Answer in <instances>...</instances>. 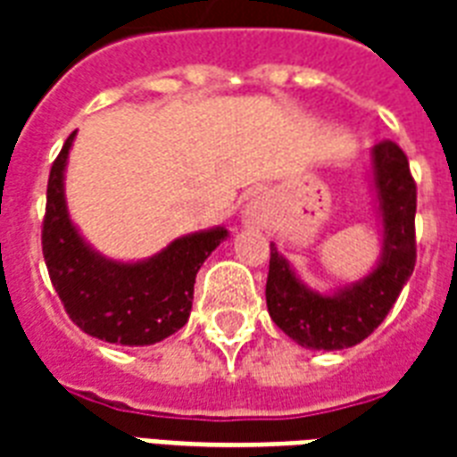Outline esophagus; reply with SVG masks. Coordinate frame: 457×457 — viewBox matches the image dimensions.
<instances>
[{
	"label": "esophagus",
	"instance_id": "1",
	"mask_svg": "<svg viewBox=\"0 0 457 457\" xmlns=\"http://www.w3.org/2000/svg\"><path fill=\"white\" fill-rule=\"evenodd\" d=\"M246 220L251 225H258V228H265L268 225V211L261 201H251L249 208H246Z\"/></svg>",
	"mask_w": 457,
	"mask_h": 457
}]
</instances>
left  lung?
<instances>
[{
	"mask_svg": "<svg viewBox=\"0 0 457 457\" xmlns=\"http://www.w3.org/2000/svg\"><path fill=\"white\" fill-rule=\"evenodd\" d=\"M372 172L384 220V253L368 278L334 296H322L301 285L275 244H270L265 285L268 312L287 337L305 348L339 351L368 339L389 315L415 270L418 187L408 156L396 142L384 139L372 149Z\"/></svg>",
	"mask_w": 457,
	"mask_h": 457,
	"instance_id": "obj_1",
	"label": "left lung"
}]
</instances>
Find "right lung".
I'll use <instances>...</instances> for the list:
<instances>
[{
	"label": "right lung",
	"instance_id": "1",
	"mask_svg": "<svg viewBox=\"0 0 457 457\" xmlns=\"http://www.w3.org/2000/svg\"><path fill=\"white\" fill-rule=\"evenodd\" d=\"M73 137L71 132L46 185L42 253L54 289L68 318L89 337L123 346L156 344L187 322L196 272L228 229L179 237L142 263L106 261L82 242L68 218L63 170Z\"/></svg>",
	"mask_w": 457,
	"mask_h": 457
}]
</instances>
